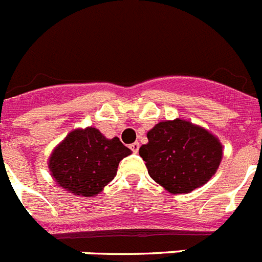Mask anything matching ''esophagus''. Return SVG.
I'll return each instance as SVG.
<instances>
[{
	"label": "esophagus",
	"instance_id": "34e87169",
	"mask_svg": "<svg viewBox=\"0 0 262 262\" xmlns=\"http://www.w3.org/2000/svg\"><path fill=\"white\" fill-rule=\"evenodd\" d=\"M139 147H140V144H139L138 142L133 143V144H129V148H131V151L135 152V154L139 151Z\"/></svg>",
	"mask_w": 262,
	"mask_h": 262
}]
</instances>
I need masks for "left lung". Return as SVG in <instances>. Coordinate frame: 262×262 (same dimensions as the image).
I'll return each mask as SVG.
<instances>
[{"instance_id":"left-lung-1","label":"left lung","mask_w":262,"mask_h":262,"mask_svg":"<svg viewBox=\"0 0 262 262\" xmlns=\"http://www.w3.org/2000/svg\"><path fill=\"white\" fill-rule=\"evenodd\" d=\"M139 155L148 173L172 194L190 193L215 174L223 156L216 136L189 120H165L147 134Z\"/></svg>"}]
</instances>
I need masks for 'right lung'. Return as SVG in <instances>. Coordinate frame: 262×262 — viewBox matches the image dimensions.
<instances>
[{"label": "right lung", "mask_w": 262, "mask_h": 262, "mask_svg": "<svg viewBox=\"0 0 262 262\" xmlns=\"http://www.w3.org/2000/svg\"><path fill=\"white\" fill-rule=\"evenodd\" d=\"M131 149L118 138L106 139L94 127L72 131L51 154L48 166L56 184L75 195L94 196L115 177Z\"/></svg>", "instance_id": "right-lung-1"}]
</instances>
